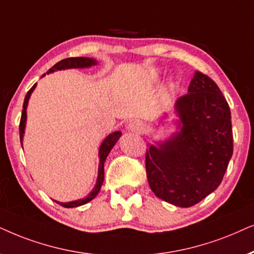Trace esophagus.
Wrapping results in <instances>:
<instances>
[{"instance_id": "esophagus-1", "label": "esophagus", "mask_w": 254, "mask_h": 254, "mask_svg": "<svg viewBox=\"0 0 254 254\" xmlns=\"http://www.w3.org/2000/svg\"><path fill=\"white\" fill-rule=\"evenodd\" d=\"M129 130L132 131V132L141 133L145 131V124L140 121H133L129 124Z\"/></svg>"}]
</instances>
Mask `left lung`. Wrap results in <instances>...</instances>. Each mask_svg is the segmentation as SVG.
I'll list each match as a JSON object with an SVG mask.
<instances>
[{"mask_svg": "<svg viewBox=\"0 0 254 254\" xmlns=\"http://www.w3.org/2000/svg\"><path fill=\"white\" fill-rule=\"evenodd\" d=\"M174 107L178 131L150 145L145 166L157 197L188 208L221 185L233 152L231 113L217 84L198 70Z\"/></svg>", "mask_w": 254, "mask_h": 254, "instance_id": "left-lung-1", "label": "left lung"}]
</instances>
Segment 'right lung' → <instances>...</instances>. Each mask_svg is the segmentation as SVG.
Listing matches in <instances>:
<instances>
[{"mask_svg":"<svg viewBox=\"0 0 254 254\" xmlns=\"http://www.w3.org/2000/svg\"><path fill=\"white\" fill-rule=\"evenodd\" d=\"M97 65V62L93 58H86V57H76V58H67L64 59L62 62L57 63L52 68H50L47 70L46 74L53 73L56 70H62V69H69V68H88V67H92ZM45 75V74H44ZM43 75V76H44ZM42 76V77H43ZM37 86V83H35L32 86L31 89L29 90L28 94H26L25 99H24V103H23V110H22V117H21V123H19V138H21V145L23 146V137H24V131H25V124H26V108H28L29 104V100L30 96L35 88ZM122 136L121 131H115V132L110 133L107 138H104V140L101 143L100 148H99V157H100V164H99V174H97V181L95 187L93 188V190L88 194L84 198H80V200L76 201H70V202H58L56 201L57 203L63 205L65 208H75V207H80V205H83L88 203L89 201H92L93 198L96 197V195L99 194L101 186L103 184L104 180V161L109 154V152L111 151V148L115 146V144L117 143L120 137Z\"/></svg>","mask_w":254,"mask_h":254,"instance_id":"add662e5","label":"right lung"}]
</instances>
